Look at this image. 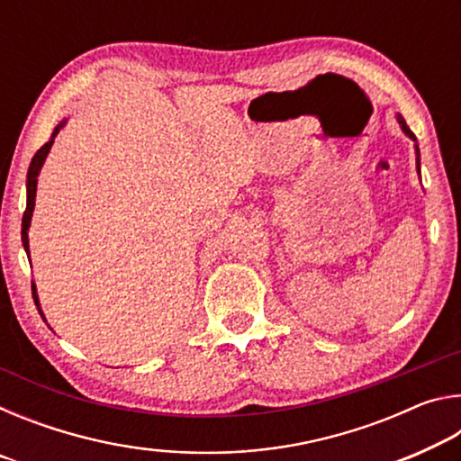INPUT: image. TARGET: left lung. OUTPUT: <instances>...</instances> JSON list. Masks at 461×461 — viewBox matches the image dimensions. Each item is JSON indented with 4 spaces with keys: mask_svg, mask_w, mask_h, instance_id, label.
I'll use <instances>...</instances> for the list:
<instances>
[{
    "mask_svg": "<svg viewBox=\"0 0 461 461\" xmlns=\"http://www.w3.org/2000/svg\"><path fill=\"white\" fill-rule=\"evenodd\" d=\"M396 120H399V123H401V128H402V131L404 134H407L412 142H415V150H417V173L420 170V162H419V146H417V138H415V134H412V131L409 130V126H407V122L402 120V115H396ZM420 175V173H419Z\"/></svg>",
    "mask_w": 461,
    "mask_h": 461,
    "instance_id": "8db88e82",
    "label": "left lung"
}]
</instances>
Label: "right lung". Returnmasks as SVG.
Returning <instances> with one entry per match:
<instances>
[{
    "mask_svg": "<svg viewBox=\"0 0 461 461\" xmlns=\"http://www.w3.org/2000/svg\"><path fill=\"white\" fill-rule=\"evenodd\" d=\"M67 123V120H62L57 128H54V131H52V136H50V140L49 142H46L41 150H38L36 154H34V158H32V162H30V168H28V181H26V191H28V199H26V212H24V217H22V244H24V249H26V254H28V258H30V246H28V230H30V221H32V213H34V203H36V185H38V175H41V168H42V165H44V160H46V156H49V152H50V148H52V142H54V138H57V134H59V130L65 126ZM32 296H34V303H36V307H38V311H41V315H42V309H41V303H38V294H36V285L32 283ZM42 319H44V315H42Z\"/></svg>",
    "mask_w": 461,
    "mask_h": 461,
    "instance_id": "add662e5",
    "label": "right lung"
}]
</instances>
